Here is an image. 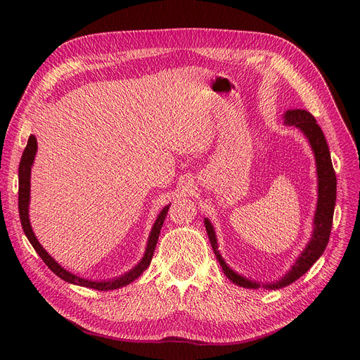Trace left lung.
Returning <instances> with one entry per match:
<instances>
[{
    "label": "left lung",
    "instance_id": "left-lung-1",
    "mask_svg": "<svg viewBox=\"0 0 360 360\" xmlns=\"http://www.w3.org/2000/svg\"><path fill=\"white\" fill-rule=\"evenodd\" d=\"M283 118H285L286 125L297 128L302 134L307 137L315 156L316 178H318V201H316V209H315L314 221H312V226H314L312 236L305 250L300 252V255L296 258L295 264L285 276L280 277L276 281L262 283V281H255L238 274L233 269H231L228 264H226V261L223 259L219 251L217 238H216L213 224L209 219L205 217L204 219L205 231H207V235H209L212 248L216 254V258L219 259L220 267L223 269L224 276L240 288H247V289L264 288V289L276 290V289L289 286L290 283L296 281L299 277L304 276L314 266L315 261L323 255L331 233L335 197H337V178L331 163L330 150H328L327 140L324 137V132L308 110L289 109L286 110L285 115H283Z\"/></svg>",
    "mask_w": 360,
    "mask_h": 360
}]
</instances>
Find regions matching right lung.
<instances>
[{
  "mask_svg": "<svg viewBox=\"0 0 360 360\" xmlns=\"http://www.w3.org/2000/svg\"><path fill=\"white\" fill-rule=\"evenodd\" d=\"M37 151V141L34 136H30L27 140V146L23 151V156L20 160V166H18V214H20V221H22V228L25 235L27 236L29 242L32 243V247L34 248V251L39 254V257L44 259V262L46 266L58 276L60 278H63L67 283H71V285H77V286H83V288H89V289H96V290H113V289H120L124 288L129 283L134 281L137 277H140L143 274V271L150 266L151 258H153L155 254V248L156 243L160 235V229L163 226V221L166 219L169 205L163 207V210L159 213L153 228H151V232L148 235V240H147V247H146V252L143 255V258L140 259V262L137 264L136 267H132L129 271L124 273L120 277L115 278H109V280H89L84 277H80L77 274H74L68 270H65L64 267H61L58 262H56L45 250L42 245L37 240V238L34 236L33 231H32V224L29 220V202H30V172H32V165L34 162V156Z\"/></svg>",
  "mask_w": 360,
  "mask_h": 360,
  "instance_id": "add662e5",
  "label": "right lung"
}]
</instances>
